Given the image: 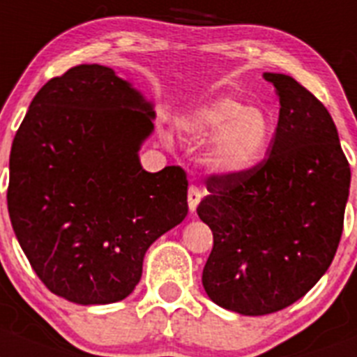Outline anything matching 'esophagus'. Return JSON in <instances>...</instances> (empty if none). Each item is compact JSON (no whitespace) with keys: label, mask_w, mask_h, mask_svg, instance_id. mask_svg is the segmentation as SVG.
<instances>
[{"label":"esophagus","mask_w":357,"mask_h":357,"mask_svg":"<svg viewBox=\"0 0 357 357\" xmlns=\"http://www.w3.org/2000/svg\"><path fill=\"white\" fill-rule=\"evenodd\" d=\"M202 191L198 188H196V185H191V188H189V191H188V204H189V211L191 212H195L196 211V207H198V204H200V200H202Z\"/></svg>","instance_id":"esophagus-1"}]
</instances>
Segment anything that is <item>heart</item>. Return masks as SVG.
<instances>
[{"label": "heart", "mask_w": 357, "mask_h": 357, "mask_svg": "<svg viewBox=\"0 0 357 357\" xmlns=\"http://www.w3.org/2000/svg\"><path fill=\"white\" fill-rule=\"evenodd\" d=\"M182 127L195 142L211 143L205 162L223 176H243L257 168L274 138L271 114L234 97H219L196 107L185 114Z\"/></svg>", "instance_id": "1"}]
</instances>
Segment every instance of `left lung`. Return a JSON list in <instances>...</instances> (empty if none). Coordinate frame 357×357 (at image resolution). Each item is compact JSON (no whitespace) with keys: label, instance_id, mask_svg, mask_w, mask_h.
I'll use <instances>...</instances> for the list:
<instances>
[{"label":"left lung","instance_id":"left-lung-1","mask_svg":"<svg viewBox=\"0 0 357 357\" xmlns=\"http://www.w3.org/2000/svg\"><path fill=\"white\" fill-rule=\"evenodd\" d=\"M269 157L243 176H211L196 212L214 235L202 283L215 305L267 315L294 305L331 266L351 168L324 104L285 74Z\"/></svg>","mask_w":357,"mask_h":357}]
</instances>
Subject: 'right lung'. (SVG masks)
<instances>
[{
  "label": "right lung",
  "instance_id": "add662e5",
  "mask_svg": "<svg viewBox=\"0 0 357 357\" xmlns=\"http://www.w3.org/2000/svg\"><path fill=\"white\" fill-rule=\"evenodd\" d=\"M155 111L104 65H77L40 88L10 150L6 202L42 283L76 305H109L142 280L146 250L188 215L178 166L145 172Z\"/></svg>",
  "mask_w": 357,
  "mask_h": 357
}]
</instances>
